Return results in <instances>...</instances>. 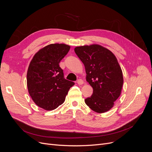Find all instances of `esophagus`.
I'll list each match as a JSON object with an SVG mask.
<instances>
[{
	"mask_svg": "<svg viewBox=\"0 0 152 152\" xmlns=\"http://www.w3.org/2000/svg\"><path fill=\"white\" fill-rule=\"evenodd\" d=\"M77 83L79 85H82V84H84V81L82 80V79H78V80L77 81Z\"/></svg>",
	"mask_w": 152,
	"mask_h": 152,
	"instance_id": "esophagus-1",
	"label": "esophagus"
}]
</instances>
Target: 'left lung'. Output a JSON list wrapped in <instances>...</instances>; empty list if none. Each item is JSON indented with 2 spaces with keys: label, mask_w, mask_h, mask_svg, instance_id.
<instances>
[{
  "label": "left lung",
  "mask_w": 152,
  "mask_h": 152,
  "mask_svg": "<svg viewBox=\"0 0 152 152\" xmlns=\"http://www.w3.org/2000/svg\"><path fill=\"white\" fill-rule=\"evenodd\" d=\"M75 52L85 66L86 81L92 87L91 97L86 104L99 113H105L114 105L123 84L121 68L115 55L98 44L76 47Z\"/></svg>",
  "instance_id": "1"
}]
</instances>
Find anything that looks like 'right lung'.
I'll list each match as a JSON object with an SVG mask.
<instances>
[{"label":"right lung","instance_id":"1","mask_svg":"<svg viewBox=\"0 0 152 152\" xmlns=\"http://www.w3.org/2000/svg\"><path fill=\"white\" fill-rule=\"evenodd\" d=\"M70 49L64 44H52L39 50L31 61L27 72V86L36 104L45 110L57 108L75 83L64 78L60 61Z\"/></svg>","mask_w":152,"mask_h":152}]
</instances>
